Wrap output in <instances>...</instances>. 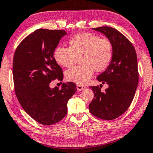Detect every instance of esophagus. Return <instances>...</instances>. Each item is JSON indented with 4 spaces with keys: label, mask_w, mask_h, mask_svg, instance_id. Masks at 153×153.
Instances as JSON below:
<instances>
[{
    "label": "esophagus",
    "mask_w": 153,
    "mask_h": 153,
    "mask_svg": "<svg viewBox=\"0 0 153 153\" xmlns=\"http://www.w3.org/2000/svg\"><path fill=\"white\" fill-rule=\"evenodd\" d=\"M76 88H77V90H78L79 91H80L82 89H86V87L84 85H76Z\"/></svg>",
    "instance_id": "34e87169"
}]
</instances>
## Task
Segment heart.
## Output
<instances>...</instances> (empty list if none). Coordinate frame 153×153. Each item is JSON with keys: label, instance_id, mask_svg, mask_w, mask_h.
<instances>
[{"label": "heart", "instance_id": "b5f03b06", "mask_svg": "<svg viewBox=\"0 0 153 153\" xmlns=\"http://www.w3.org/2000/svg\"><path fill=\"white\" fill-rule=\"evenodd\" d=\"M68 48L57 47L53 52L56 62L60 66H72L76 58L82 64L68 70L65 74L67 81L77 85L86 84L96 72H103L108 68L113 57L114 47L111 40L97 35L82 32L72 36Z\"/></svg>", "mask_w": 153, "mask_h": 153}]
</instances>
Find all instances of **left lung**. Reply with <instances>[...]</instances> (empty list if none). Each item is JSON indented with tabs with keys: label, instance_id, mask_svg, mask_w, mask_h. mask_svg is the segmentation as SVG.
Listing matches in <instances>:
<instances>
[{
	"label": "left lung",
	"instance_id": "obj_1",
	"mask_svg": "<svg viewBox=\"0 0 153 153\" xmlns=\"http://www.w3.org/2000/svg\"><path fill=\"white\" fill-rule=\"evenodd\" d=\"M93 30L111 40L114 52L108 68L97 77L108 87L104 92L99 86L89 87L94 93L89 111L99 119H115L128 109L136 93L139 79L136 52L131 42L113 27L102 26Z\"/></svg>",
	"mask_w": 153,
	"mask_h": 153
}]
</instances>
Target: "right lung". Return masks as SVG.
<instances>
[{
	"instance_id": "1",
	"label": "right lung",
	"mask_w": 153,
	"mask_h": 153,
	"mask_svg": "<svg viewBox=\"0 0 153 153\" xmlns=\"http://www.w3.org/2000/svg\"><path fill=\"white\" fill-rule=\"evenodd\" d=\"M67 33L62 30L38 29L17 46L13 62V76L17 100L32 119L44 126L59 122L66 116L67 103L76 91L73 82L62 89L51 88L55 79L63 80L62 68L53 52Z\"/></svg>"
}]
</instances>
